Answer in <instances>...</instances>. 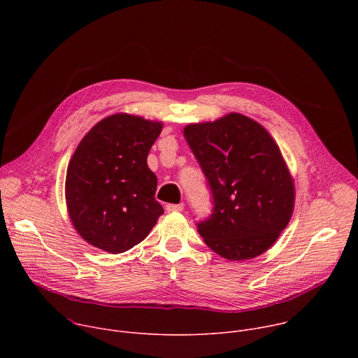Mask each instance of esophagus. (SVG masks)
Returning <instances> with one entry per match:
<instances>
[{"label": "esophagus", "mask_w": 358, "mask_h": 358, "mask_svg": "<svg viewBox=\"0 0 358 358\" xmlns=\"http://www.w3.org/2000/svg\"><path fill=\"white\" fill-rule=\"evenodd\" d=\"M166 210L169 213H180V211L184 210V203L182 202L181 203H169V206L166 207Z\"/></svg>", "instance_id": "1"}]
</instances>
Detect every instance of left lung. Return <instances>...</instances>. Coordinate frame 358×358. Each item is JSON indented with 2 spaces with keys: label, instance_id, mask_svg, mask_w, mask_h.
<instances>
[{
  "label": "left lung",
  "instance_id": "obj_1",
  "mask_svg": "<svg viewBox=\"0 0 358 358\" xmlns=\"http://www.w3.org/2000/svg\"><path fill=\"white\" fill-rule=\"evenodd\" d=\"M184 136L214 198L211 218L198 224L203 242L228 261L259 257L294 208V181L278 143L241 113L187 124Z\"/></svg>",
  "mask_w": 358,
  "mask_h": 358
}]
</instances>
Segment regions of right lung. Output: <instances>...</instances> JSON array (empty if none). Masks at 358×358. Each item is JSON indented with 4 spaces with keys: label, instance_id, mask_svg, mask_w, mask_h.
Segmentation results:
<instances>
[{
    "label": "right lung",
    "instance_id": "obj_1",
    "mask_svg": "<svg viewBox=\"0 0 358 358\" xmlns=\"http://www.w3.org/2000/svg\"><path fill=\"white\" fill-rule=\"evenodd\" d=\"M163 122L116 113L97 122L69 160L65 198L71 222L92 246L122 253L140 243L164 210L147 156Z\"/></svg>",
    "mask_w": 358,
    "mask_h": 358
}]
</instances>
